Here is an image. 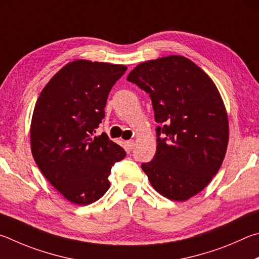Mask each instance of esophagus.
<instances>
[{
	"label": "esophagus",
	"mask_w": 259,
	"mask_h": 259,
	"mask_svg": "<svg viewBox=\"0 0 259 259\" xmlns=\"http://www.w3.org/2000/svg\"><path fill=\"white\" fill-rule=\"evenodd\" d=\"M125 144H126V147H127V149H128V150H132V149L134 148V141H133V140H128V141L125 142Z\"/></svg>",
	"instance_id": "obj_1"
}]
</instances>
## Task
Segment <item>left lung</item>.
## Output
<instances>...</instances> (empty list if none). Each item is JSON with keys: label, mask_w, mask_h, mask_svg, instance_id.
<instances>
[{"label": "left lung", "mask_w": 259, "mask_h": 259, "mask_svg": "<svg viewBox=\"0 0 259 259\" xmlns=\"http://www.w3.org/2000/svg\"><path fill=\"white\" fill-rule=\"evenodd\" d=\"M149 93L155 119L157 151L142 164L161 196L185 201L205 189L217 174L229 143V119L211 78L182 56L138 65L127 76Z\"/></svg>", "instance_id": "obj_1"}]
</instances>
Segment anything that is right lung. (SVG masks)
I'll return each mask as SVG.
<instances>
[{"instance_id": "add662e5", "label": "right lung", "mask_w": 259, "mask_h": 259, "mask_svg": "<svg viewBox=\"0 0 259 259\" xmlns=\"http://www.w3.org/2000/svg\"><path fill=\"white\" fill-rule=\"evenodd\" d=\"M126 66L75 60L42 90L30 124L31 153L52 187L85 206L110 187L109 175L126 152L106 133L94 137L104 118L108 94Z\"/></svg>"}]
</instances>
